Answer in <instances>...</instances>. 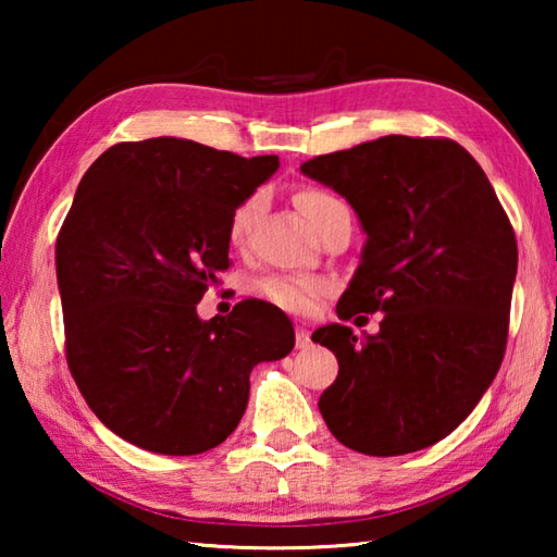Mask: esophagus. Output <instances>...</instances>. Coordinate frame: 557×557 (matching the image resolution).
I'll return each instance as SVG.
<instances>
[{
    "label": "esophagus",
    "mask_w": 557,
    "mask_h": 557,
    "mask_svg": "<svg viewBox=\"0 0 557 557\" xmlns=\"http://www.w3.org/2000/svg\"><path fill=\"white\" fill-rule=\"evenodd\" d=\"M295 342H297V348H307L309 344H312V338H309V332H307L305 326H297V338H295Z\"/></svg>",
    "instance_id": "esophagus-1"
}]
</instances>
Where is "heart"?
<instances>
[{"label": "heart", "instance_id": "heart-1", "mask_svg": "<svg viewBox=\"0 0 557 557\" xmlns=\"http://www.w3.org/2000/svg\"><path fill=\"white\" fill-rule=\"evenodd\" d=\"M297 209L301 215L309 221L314 231L322 228L329 215L334 211L344 209V203L336 199V196L322 191V188H299L295 196ZM260 199L252 196V199L243 201L238 209L233 211L231 223H228V238L233 245H243L248 238V231L252 225V219L258 213ZM262 297H268L272 305H277L292 314H305L314 307L319 295L326 292V282L319 277H297V275H270L260 282Z\"/></svg>", "mask_w": 557, "mask_h": 557}]
</instances>
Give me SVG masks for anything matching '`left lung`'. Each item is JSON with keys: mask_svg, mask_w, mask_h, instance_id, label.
<instances>
[{"mask_svg": "<svg viewBox=\"0 0 557 557\" xmlns=\"http://www.w3.org/2000/svg\"><path fill=\"white\" fill-rule=\"evenodd\" d=\"M299 169L342 194L366 233L338 319L383 312L379 334L358 338L344 324L312 334L338 361L319 412L361 455L435 445L504 361L518 268L511 221L484 169L451 139L388 135Z\"/></svg>", "mask_w": 557, "mask_h": 557, "instance_id": "8db88e82", "label": "left lung"}]
</instances>
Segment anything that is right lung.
<instances>
[{"mask_svg": "<svg viewBox=\"0 0 557 557\" xmlns=\"http://www.w3.org/2000/svg\"><path fill=\"white\" fill-rule=\"evenodd\" d=\"M277 166L275 154L152 137L110 147L81 178L55 240L65 358L90 410L132 445L172 457L219 447L248 408L250 371L295 348L268 301L196 314L231 265L233 211Z\"/></svg>", "mask_w": 557, "mask_h": 557, "instance_id": "right-lung-1", "label": "right lung"}]
</instances>
